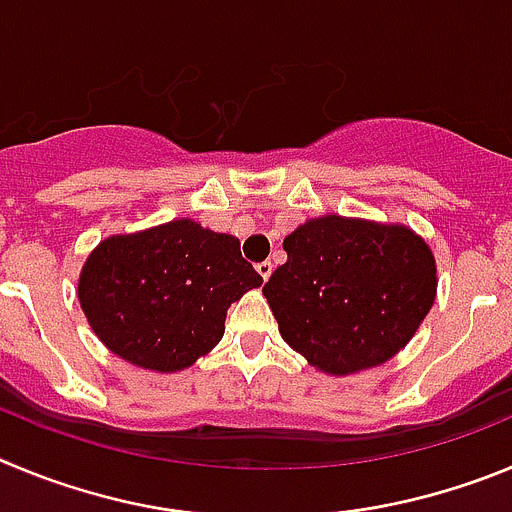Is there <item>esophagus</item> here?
I'll use <instances>...</instances> for the list:
<instances>
[{
  "label": "esophagus",
  "mask_w": 512,
  "mask_h": 512,
  "mask_svg": "<svg viewBox=\"0 0 512 512\" xmlns=\"http://www.w3.org/2000/svg\"><path fill=\"white\" fill-rule=\"evenodd\" d=\"M257 273H260L262 280H267L270 275H273V262L265 260V262H257Z\"/></svg>",
  "instance_id": "1"
}]
</instances>
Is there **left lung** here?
I'll return each instance as SVG.
<instances>
[{
  "label": "left lung",
  "mask_w": 512,
  "mask_h": 512,
  "mask_svg": "<svg viewBox=\"0 0 512 512\" xmlns=\"http://www.w3.org/2000/svg\"><path fill=\"white\" fill-rule=\"evenodd\" d=\"M262 288L280 336L308 365L342 377L385 365L436 301V260L405 224L326 214L283 239Z\"/></svg>",
  "instance_id": "obj_1"
}]
</instances>
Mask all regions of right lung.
I'll list each match as a JSON object with an SVG mask.
<instances>
[{
  "instance_id": "1",
  "label": "right lung",
  "mask_w": 512,
  "mask_h": 512,
  "mask_svg": "<svg viewBox=\"0 0 512 512\" xmlns=\"http://www.w3.org/2000/svg\"><path fill=\"white\" fill-rule=\"evenodd\" d=\"M260 285L237 237L173 219L101 239L78 275V301L124 362L181 372L222 342L227 308Z\"/></svg>"
}]
</instances>
